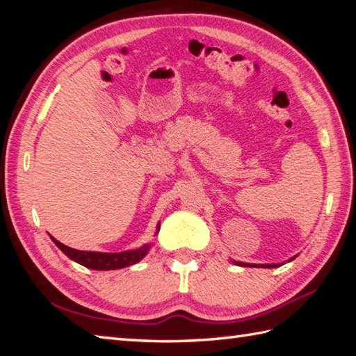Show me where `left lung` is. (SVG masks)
<instances>
[{
  "label": "left lung",
  "mask_w": 356,
  "mask_h": 356,
  "mask_svg": "<svg viewBox=\"0 0 356 356\" xmlns=\"http://www.w3.org/2000/svg\"><path fill=\"white\" fill-rule=\"evenodd\" d=\"M295 257L297 255H293V257H291L289 260L287 261H292ZM232 263H236V264H238V266H252V268H278V266H282V263H268V264H254V263H243V261H236V260H231Z\"/></svg>",
  "instance_id": "obj_1"
}]
</instances>
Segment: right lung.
Wrapping results in <instances>:
<instances>
[{
  "mask_svg": "<svg viewBox=\"0 0 356 356\" xmlns=\"http://www.w3.org/2000/svg\"><path fill=\"white\" fill-rule=\"evenodd\" d=\"M159 228H161V223H157L154 236H157ZM50 238L53 240V243H55L67 257H69L70 260L95 270H113V269H122L127 266H131V264L140 261L143 257L148 254L151 246H153V243H147L138 249H131V251H124V252H95V251H78V249L63 245L61 241H58L55 237L50 236Z\"/></svg>",
  "mask_w": 356,
  "mask_h": 356,
  "instance_id": "right-lung-1",
  "label": "right lung"
}]
</instances>
